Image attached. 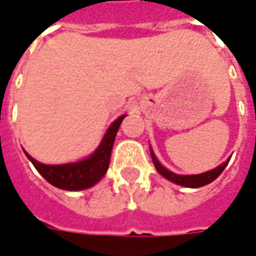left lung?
Segmentation results:
<instances>
[{
	"instance_id": "1",
	"label": "left lung",
	"mask_w": 256,
	"mask_h": 256,
	"mask_svg": "<svg viewBox=\"0 0 256 256\" xmlns=\"http://www.w3.org/2000/svg\"><path fill=\"white\" fill-rule=\"evenodd\" d=\"M152 160H153V164L156 166V170L160 172L161 175L164 178H166L168 180L176 183V184H180V186H184V188H201V186H206L208 183L214 182L216 178L222 174L229 160L220 164L219 166H216L215 170H211V171L206 172V174H200V175H178V174H174V172L168 171L166 168L161 166L158 160L156 158V156L152 152Z\"/></svg>"
}]
</instances>
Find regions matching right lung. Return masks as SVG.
<instances>
[{
    "label": "right lung",
    "mask_w": 256,
    "mask_h": 256,
    "mask_svg": "<svg viewBox=\"0 0 256 256\" xmlns=\"http://www.w3.org/2000/svg\"><path fill=\"white\" fill-rule=\"evenodd\" d=\"M124 117L125 116H121L114 121L103 138L100 146L86 160L78 161L74 164H64V166H45L34 160L27 153L26 156L32 162V166H36V170L56 188L63 190L88 189L99 182L108 171L114 139Z\"/></svg>",
    "instance_id": "right-lung-1"
}]
</instances>
